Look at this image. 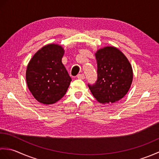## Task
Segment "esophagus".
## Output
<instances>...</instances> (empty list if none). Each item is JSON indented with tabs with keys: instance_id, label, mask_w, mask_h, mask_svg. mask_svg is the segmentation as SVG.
I'll use <instances>...</instances> for the list:
<instances>
[{
	"instance_id": "1",
	"label": "esophagus",
	"mask_w": 159,
	"mask_h": 159,
	"mask_svg": "<svg viewBox=\"0 0 159 159\" xmlns=\"http://www.w3.org/2000/svg\"><path fill=\"white\" fill-rule=\"evenodd\" d=\"M77 78L79 79H85V75L83 74H78Z\"/></svg>"
}]
</instances>
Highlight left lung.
Wrapping results in <instances>:
<instances>
[{
	"label": "left lung",
	"mask_w": 159,
	"mask_h": 159,
	"mask_svg": "<svg viewBox=\"0 0 159 159\" xmlns=\"http://www.w3.org/2000/svg\"><path fill=\"white\" fill-rule=\"evenodd\" d=\"M98 79L88 85L98 102H117L128 93L133 82V68L127 57L114 46H105L95 53Z\"/></svg>",
	"instance_id": "8db88e82"
}]
</instances>
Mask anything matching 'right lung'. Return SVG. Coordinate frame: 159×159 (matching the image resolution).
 <instances>
[{
	"label": "right lung",
	"mask_w": 159,
	"mask_h": 159,
	"mask_svg": "<svg viewBox=\"0 0 159 159\" xmlns=\"http://www.w3.org/2000/svg\"><path fill=\"white\" fill-rule=\"evenodd\" d=\"M63 48L50 43L39 49L28 63L26 80L28 88L39 102L52 104L65 95L71 79L62 63Z\"/></svg>",
	"instance_id": "obj_1"
}]
</instances>
